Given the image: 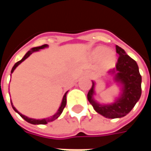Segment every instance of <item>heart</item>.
I'll return each mask as SVG.
<instances>
[{
	"mask_svg": "<svg viewBox=\"0 0 151 151\" xmlns=\"http://www.w3.org/2000/svg\"><path fill=\"white\" fill-rule=\"evenodd\" d=\"M94 56L97 59H100L104 56V63L107 67H111L116 62V55L113 52L108 51L104 47H98L94 51Z\"/></svg>",
	"mask_w": 151,
	"mask_h": 151,
	"instance_id": "1",
	"label": "heart"
}]
</instances>
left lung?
I'll list each match as a JSON object with an SVG mask.
<instances>
[{"mask_svg":"<svg viewBox=\"0 0 151 151\" xmlns=\"http://www.w3.org/2000/svg\"><path fill=\"white\" fill-rule=\"evenodd\" d=\"M119 55L116 67L108 72L120 89L119 95L111 104H100L95 99V82L87 94V99L96 112L108 119L121 118L129 113L142 95V76L137 62L127 55L125 51L116 45Z\"/></svg>","mask_w":151,"mask_h":151,"instance_id":"8db88e82","label":"left lung"}]
</instances>
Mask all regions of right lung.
I'll return each instance as SVG.
<instances>
[{
	"mask_svg": "<svg viewBox=\"0 0 151 151\" xmlns=\"http://www.w3.org/2000/svg\"><path fill=\"white\" fill-rule=\"evenodd\" d=\"M46 47H48V45H47V44H43V45H42V46L35 47L31 48L30 51H28L25 54V56L22 57V59L21 60L18 61V62L16 63L14 65V67L12 68L11 73H13V72L14 71V69H16V68H17V67H18V66L22 62V61H24L25 60L31 56L32 53L35 52H39L40 50L44 49V48H46ZM68 91H66L65 93L64 96H63L62 101H61V104H60V107L59 108H58L57 111H56V113L54 114L53 116H50V117H47V118H43V119H34V118H29V117H27V116H25V115H22V113H20V112H19V111H18V110L14 108V106L13 105V103H12L11 101L12 108H13V109H14L17 113H18L19 115H20V116H21L22 118H23L26 121H27L28 123L32 124H47L48 122H51V121H53V120H55L56 119H57V118L60 116V114L62 113L63 110H64V108H65V105H66V95H67Z\"/></svg>",
	"mask_w": 151,
	"mask_h": 151,
	"instance_id": "add662e5",
	"label": "right lung"
}]
</instances>
